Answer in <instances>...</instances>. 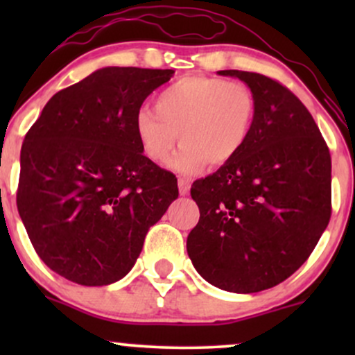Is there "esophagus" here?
<instances>
[{
    "label": "esophagus",
    "instance_id": "34e87169",
    "mask_svg": "<svg viewBox=\"0 0 355 355\" xmlns=\"http://www.w3.org/2000/svg\"><path fill=\"white\" fill-rule=\"evenodd\" d=\"M178 191H180V195H189L190 191V182L187 180V178H178Z\"/></svg>",
    "mask_w": 355,
    "mask_h": 355
}]
</instances>
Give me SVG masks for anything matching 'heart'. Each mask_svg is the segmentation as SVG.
Here are the masks:
<instances>
[{"instance_id":"b5f03b06","label":"heart","mask_w":355,"mask_h":355,"mask_svg":"<svg viewBox=\"0 0 355 355\" xmlns=\"http://www.w3.org/2000/svg\"><path fill=\"white\" fill-rule=\"evenodd\" d=\"M153 110L137 113L141 150L164 165L180 140L170 168L189 175L207 162L211 166L229 164L242 152L254 128L257 103L252 89L239 81L185 76L158 93Z\"/></svg>"}]
</instances>
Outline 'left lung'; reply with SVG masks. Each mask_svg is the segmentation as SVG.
Returning <instances> with one entry per match:
<instances>
[{
	"instance_id": "left-lung-1",
	"label": "left lung",
	"mask_w": 355,
	"mask_h": 355,
	"mask_svg": "<svg viewBox=\"0 0 355 355\" xmlns=\"http://www.w3.org/2000/svg\"><path fill=\"white\" fill-rule=\"evenodd\" d=\"M218 75L252 89L255 121L242 152L191 187L200 220L187 252L209 284L254 294L294 274L327 229L331 153L309 110L279 81L239 70Z\"/></svg>"
}]
</instances>
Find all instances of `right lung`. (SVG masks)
I'll return each mask as SVG.
<instances>
[{
	"instance_id": "right-lung-1",
	"label": "right lung",
	"mask_w": 355,
	"mask_h": 355,
	"mask_svg": "<svg viewBox=\"0 0 355 355\" xmlns=\"http://www.w3.org/2000/svg\"><path fill=\"white\" fill-rule=\"evenodd\" d=\"M173 73L100 68L53 95L24 137L16 205L36 254L64 279H123L178 197L175 175L145 157L135 132L141 103Z\"/></svg>"
}]
</instances>
